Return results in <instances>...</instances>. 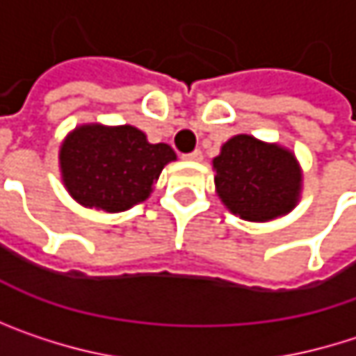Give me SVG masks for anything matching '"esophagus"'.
<instances>
[{"instance_id":"obj_1","label":"esophagus","mask_w":356,"mask_h":356,"mask_svg":"<svg viewBox=\"0 0 356 356\" xmlns=\"http://www.w3.org/2000/svg\"><path fill=\"white\" fill-rule=\"evenodd\" d=\"M183 159H185V161H193V163H200V161H202V150H193V152L185 154Z\"/></svg>"}]
</instances>
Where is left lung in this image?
<instances>
[{
    "label": "left lung",
    "instance_id": "left-lung-1",
    "mask_svg": "<svg viewBox=\"0 0 356 356\" xmlns=\"http://www.w3.org/2000/svg\"><path fill=\"white\" fill-rule=\"evenodd\" d=\"M220 202L239 218L266 222L289 214L301 195V167L278 144L248 134L233 136L212 161Z\"/></svg>",
    "mask_w": 356,
    "mask_h": 356
}]
</instances>
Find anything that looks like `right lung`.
I'll list each match as a JSON object with an SVG mask.
<instances>
[{"mask_svg":"<svg viewBox=\"0 0 356 356\" xmlns=\"http://www.w3.org/2000/svg\"><path fill=\"white\" fill-rule=\"evenodd\" d=\"M177 154L169 144H150L134 125H78L59 148L61 179L84 208L123 212L144 202L165 165Z\"/></svg>","mask_w":356,"mask_h":356,"instance_id":"obj_1","label":"right lung"}]
</instances>
